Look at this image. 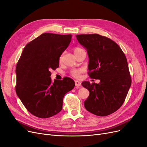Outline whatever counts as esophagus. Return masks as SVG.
Instances as JSON below:
<instances>
[{
  "label": "esophagus",
  "mask_w": 147,
  "mask_h": 147,
  "mask_svg": "<svg viewBox=\"0 0 147 147\" xmlns=\"http://www.w3.org/2000/svg\"><path fill=\"white\" fill-rule=\"evenodd\" d=\"M75 86H80L82 85L81 82H78V81H75Z\"/></svg>",
  "instance_id": "1"
}]
</instances>
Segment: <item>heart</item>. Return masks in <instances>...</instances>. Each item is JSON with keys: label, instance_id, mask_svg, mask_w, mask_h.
Instances as JSON below:
<instances>
[{"label": "heart", "instance_id": "obj_1", "mask_svg": "<svg viewBox=\"0 0 147 147\" xmlns=\"http://www.w3.org/2000/svg\"><path fill=\"white\" fill-rule=\"evenodd\" d=\"M80 50H82V49L80 48H78V47H76L74 48V54L75 53H77V51H80ZM62 57H63V55H62L61 57H60V59L59 60L61 61L62 59ZM83 70L82 69H72L70 70V75H72V77H75V78H78L80 77L81 76V74L83 73Z\"/></svg>", "mask_w": 147, "mask_h": 147}]
</instances>
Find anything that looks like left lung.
Listing matches in <instances>:
<instances>
[{
	"instance_id": "obj_1",
	"label": "left lung",
	"mask_w": 147,
	"mask_h": 147,
	"mask_svg": "<svg viewBox=\"0 0 147 147\" xmlns=\"http://www.w3.org/2000/svg\"><path fill=\"white\" fill-rule=\"evenodd\" d=\"M78 42L86 49L88 75L100 83L83 82L90 91L85 109L104 117L118 110L124 103L131 85V77L125 55L112 40L97 34L77 35Z\"/></svg>"
}]
</instances>
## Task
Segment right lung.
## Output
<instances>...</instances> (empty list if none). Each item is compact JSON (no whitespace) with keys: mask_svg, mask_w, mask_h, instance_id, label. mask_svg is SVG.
Wrapping results in <instances>:
<instances>
[{"mask_svg":"<svg viewBox=\"0 0 147 147\" xmlns=\"http://www.w3.org/2000/svg\"><path fill=\"white\" fill-rule=\"evenodd\" d=\"M71 39L70 34H42L26 45L18 62L16 94L35 117L47 118L60 112L64 95L75 86L70 78L53 82L50 77Z\"/></svg>","mask_w":147,"mask_h":147,"instance_id":"obj_1","label":"right lung"}]
</instances>
